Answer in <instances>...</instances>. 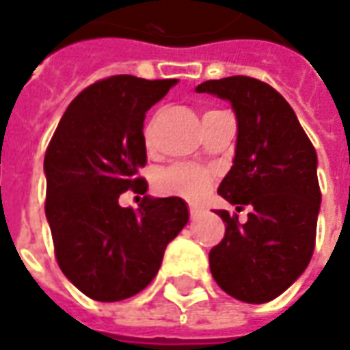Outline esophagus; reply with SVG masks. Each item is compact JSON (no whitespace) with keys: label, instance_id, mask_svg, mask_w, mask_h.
Instances as JSON below:
<instances>
[{"label":"esophagus","instance_id":"obj_1","mask_svg":"<svg viewBox=\"0 0 350 350\" xmlns=\"http://www.w3.org/2000/svg\"><path fill=\"white\" fill-rule=\"evenodd\" d=\"M189 214H191V217L195 219V217L200 214V208H199V206H189Z\"/></svg>","mask_w":350,"mask_h":350}]
</instances>
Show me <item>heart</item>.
Returning <instances> with one entry per match:
<instances>
[{
	"label": "heart",
	"instance_id": "b5f03b06",
	"mask_svg": "<svg viewBox=\"0 0 350 350\" xmlns=\"http://www.w3.org/2000/svg\"><path fill=\"white\" fill-rule=\"evenodd\" d=\"M210 174L206 168L197 165H172L159 176V189L167 195H180L185 199H199L208 187Z\"/></svg>",
	"mask_w": 350,
	"mask_h": 350
}]
</instances>
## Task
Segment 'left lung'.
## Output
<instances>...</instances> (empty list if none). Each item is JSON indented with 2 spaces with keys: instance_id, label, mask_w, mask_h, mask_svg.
Returning <instances> with one entry per match:
<instances>
[{
  "instance_id": "8db88e82",
  "label": "left lung",
  "mask_w": 350,
  "mask_h": 350,
  "mask_svg": "<svg viewBox=\"0 0 350 350\" xmlns=\"http://www.w3.org/2000/svg\"><path fill=\"white\" fill-rule=\"evenodd\" d=\"M197 92L227 100L237 117L233 167L217 193L243 210L246 224L216 210L226 224L210 250L217 286L244 303H267L307 269L314 250L320 187L317 151L294 109L271 85L246 75L200 83Z\"/></svg>"
}]
</instances>
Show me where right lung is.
<instances>
[{"mask_svg": "<svg viewBox=\"0 0 350 350\" xmlns=\"http://www.w3.org/2000/svg\"><path fill=\"white\" fill-rule=\"evenodd\" d=\"M178 79L113 75L68 106L45 153L47 214L56 261L77 290L121 301L157 275L167 244L189 221L185 200L146 195L141 210L118 206L120 193L146 194V111Z\"/></svg>", "mask_w": 350, "mask_h": 350, "instance_id": "obj_1", "label": "right lung"}]
</instances>
